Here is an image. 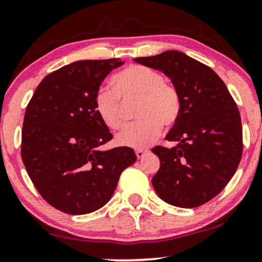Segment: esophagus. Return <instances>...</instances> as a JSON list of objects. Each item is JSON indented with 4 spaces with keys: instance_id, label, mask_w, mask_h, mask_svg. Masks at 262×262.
Segmentation results:
<instances>
[{
    "instance_id": "obj_1",
    "label": "esophagus",
    "mask_w": 262,
    "mask_h": 262,
    "mask_svg": "<svg viewBox=\"0 0 262 262\" xmlns=\"http://www.w3.org/2000/svg\"><path fill=\"white\" fill-rule=\"evenodd\" d=\"M135 154H137L138 159H143L144 156L148 154V151H146V150H143V149H137L135 150Z\"/></svg>"
}]
</instances>
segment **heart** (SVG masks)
Returning a JSON list of instances; mask_svg holds the SVG:
<instances>
[{
	"label": "heart",
	"instance_id": "heart-1",
	"mask_svg": "<svg viewBox=\"0 0 262 262\" xmlns=\"http://www.w3.org/2000/svg\"><path fill=\"white\" fill-rule=\"evenodd\" d=\"M113 91L101 90L95 108L101 121L110 129H121L125 123L124 104L137 102L135 117L139 121L117 135L118 145L143 149L156 139L161 127H171L181 112V97L177 90L165 82L159 71L143 65H132L112 79ZM122 101L121 102L120 101Z\"/></svg>",
	"mask_w": 262,
	"mask_h": 262
}]
</instances>
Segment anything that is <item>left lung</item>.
<instances>
[{
    "label": "left lung",
    "mask_w": 262,
    "mask_h": 262,
    "mask_svg": "<svg viewBox=\"0 0 262 262\" xmlns=\"http://www.w3.org/2000/svg\"><path fill=\"white\" fill-rule=\"evenodd\" d=\"M135 62L161 71L181 97V112L166 139L156 146L160 169L151 182L158 196L181 208H193L215 197L230 181L243 152L242 119L223 80L185 53L167 50Z\"/></svg>",
    "instance_id": "8db88e82"
}]
</instances>
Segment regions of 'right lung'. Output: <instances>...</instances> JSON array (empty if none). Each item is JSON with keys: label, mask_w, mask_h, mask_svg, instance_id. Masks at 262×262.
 Returning <instances> with one entry per match:
<instances>
[{"label": "right lung", "mask_w": 262, "mask_h": 262, "mask_svg": "<svg viewBox=\"0 0 262 262\" xmlns=\"http://www.w3.org/2000/svg\"><path fill=\"white\" fill-rule=\"evenodd\" d=\"M121 59L81 60L47 75L27 106L22 155L40 196L68 214H87L113 196L134 150H100L113 138L98 117L95 98Z\"/></svg>", "instance_id": "right-lung-1"}]
</instances>
